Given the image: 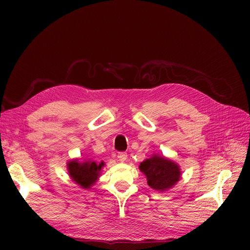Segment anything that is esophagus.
Masks as SVG:
<instances>
[{
    "instance_id": "esophagus-1",
    "label": "esophagus",
    "mask_w": 250,
    "mask_h": 250,
    "mask_svg": "<svg viewBox=\"0 0 250 250\" xmlns=\"http://www.w3.org/2000/svg\"><path fill=\"white\" fill-rule=\"evenodd\" d=\"M118 158L120 162H125L127 160V153L126 152H119L118 153Z\"/></svg>"
}]
</instances>
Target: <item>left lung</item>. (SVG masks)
Returning a JSON list of instances; mask_svg holds the SVG:
<instances>
[{"mask_svg":"<svg viewBox=\"0 0 250 250\" xmlns=\"http://www.w3.org/2000/svg\"><path fill=\"white\" fill-rule=\"evenodd\" d=\"M140 170L147 177V184L157 191H166L180 178L179 167L168 158L153 155L140 164Z\"/></svg>","mask_w":250,"mask_h":250,"instance_id":"1","label":"left lung"}]
</instances>
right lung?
Here are the masks:
<instances>
[{"instance_id": "add662e5", "label": "right lung", "mask_w": 250, "mask_h": 250, "mask_svg": "<svg viewBox=\"0 0 250 250\" xmlns=\"http://www.w3.org/2000/svg\"><path fill=\"white\" fill-rule=\"evenodd\" d=\"M104 166V163L97 164L96 162H84L79 163L73 161L67 164L70 176L77 185L83 188H89L99 176L100 171Z\"/></svg>"}]
</instances>
